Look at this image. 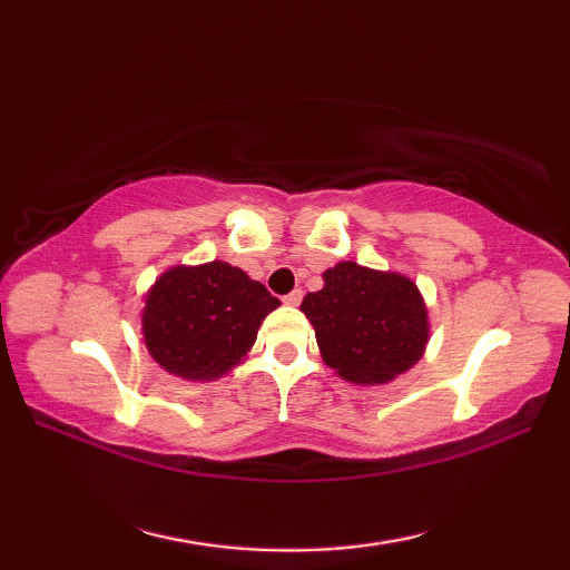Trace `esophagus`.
I'll use <instances>...</instances> for the list:
<instances>
[{
	"label": "esophagus",
	"instance_id": "1",
	"mask_svg": "<svg viewBox=\"0 0 570 570\" xmlns=\"http://www.w3.org/2000/svg\"><path fill=\"white\" fill-rule=\"evenodd\" d=\"M301 298H304V292H301V288H296V292L284 296V304H286V306H298Z\"/></svg>",
	"mask_w": 570,
	"mask_h": 570
}]
</instances>
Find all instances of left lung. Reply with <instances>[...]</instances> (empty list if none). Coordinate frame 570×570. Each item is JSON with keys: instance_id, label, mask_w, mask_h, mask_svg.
Masks as SVG:
<instances>
[{"instance_id": "left-lung-1", "label": "left lung", "mask_w": 570, "mask_h": 570, "mask_svg": "<svg viewBox=\"0 0 570 570\" xmlns=\"http://www.w3.org/2000/svg\"><path fill=\"white\" fill-rule=\"evenodd\" d=\"M301 311L316 331L325 365L353 384L392 382L426 353V301L399 272L337 262L323 272V288L306 294Z\"/></svg>"}]
</instances>
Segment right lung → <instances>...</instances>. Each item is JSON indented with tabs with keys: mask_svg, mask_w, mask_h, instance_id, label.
<instances>
[{
	"mask_svg": "<svg viewBox=\"0 0 570 570\" xmlns=\"http://www.w3.org/2000/svg\"><path fill=\"white\" fill-rule=\"evenodd\" d=\"M282 301L227 262L176 264L144 296L141 335L156 365L186 382L235 370Z\"/></svg>",
	"mask_w": 570,
	"mask_h": 570,
	"instance_id": "right-lung-1",
	"label": "right lung"
}]
</instances>
